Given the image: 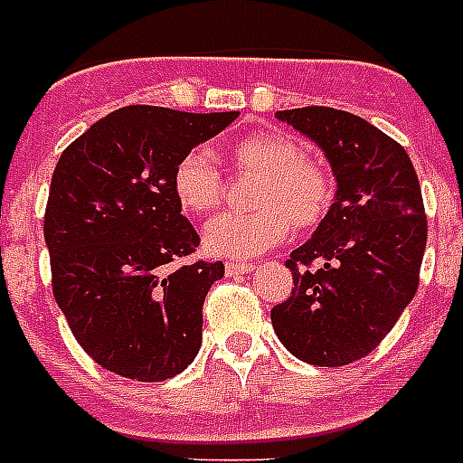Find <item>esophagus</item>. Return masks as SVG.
<instances>
[{
	"label": "esophagus",
	"mask_w": 463,
	"mask_h": 463,
	"mask_svg": "<svg viewBox=\"0 0 463 463\" xmlns=\"http://www.w3.org/2000/svg\"><path fill=\"white\" fill-rule=\"evenodd\" d=\"M250 270H254V266L244 264V261H228V264H225V273H228L231 278L242 276V273H250Z\"/></svg>",
	"instance_id": "34e87169"
}]
</instances>
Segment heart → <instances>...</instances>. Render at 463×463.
Segmentation results:
<instances>
[{
  "label": "heart",
  "mask_w": 463,
  "mask_h": 463,
  "mask_svg": "<svg viewBox=\"0 0 463 463\" xmlns=\"http://www.w3.org/2000/svg\"><path fill=\"white\" fill-rule=\"evenodd\" d=\"M232 166L257 175L251 212L221 213L204 225V247L216 257L247 259L261 254L295 231H311L328 216L335 185L330 173L285 135L251 133L228 146ZM171 190L180 209L206 213L223 194L219 168L202 149L185 152L171 175Z\"/></svg>",
  "instance_id": "heart-1"
}]
</instances>
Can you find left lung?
Segmentation results:
<instances>
[{"label": "left lung", "instance_id": "obj_1", "mask_svg": "<svg viewBox=\"0 0 463 463\" xmlns=\"http://www.w3.org/2000/svg\"><path fill=\"white\" fill-rule=\"evenodd\" d=\"M326 154L335 202L285 261L290 297L270 309L278 340L317 366L366 356L419 290L428 223L414 164L400 142L330 107L276 111Z\"/></svg>", "mask_w": 463, "mask_h": 463}]
</instances>
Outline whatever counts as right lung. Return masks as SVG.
I'll list each match as a JSON object with an SVG mask.
<instances>
[{
  "mask_svg": "<svg viewBox=\"0 0 463 463\" xmlns=\"http://www.w3.org/2000/svg\"><path fill=\"white\" fill-rule=\"evenodd\" d=\"M238 116L116 109L56 164L44 212L52 290L75 340L111 373L159 383L197 356L206 292L225 269L194 261L164 273L199 247L171 175Z\"/></svg>",
  "mask_w": 463,
  "mask_h": 463,
  "instance_id": "obj_1",
  "label": "right lung"
}]
</instances>
